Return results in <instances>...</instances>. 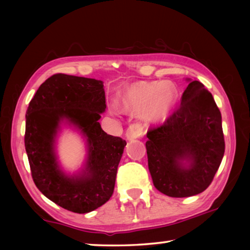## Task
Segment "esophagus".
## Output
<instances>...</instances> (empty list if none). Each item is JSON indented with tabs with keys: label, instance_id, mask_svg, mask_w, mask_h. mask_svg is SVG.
<instances>
[{
	"label": "esophagus",
	"instance_id": "obj_1",
	"mask_svg": "<svg viewBox=\"0 0 250 250\" xmlns=\"http://www.w3.org/2000/svg\"><path fill=\"white\" fill-rule=\"evenodd\" d=\"M143 133V128L141 125L139 124H133L129 125V128L125 131V138L126 140H133V139H137L141 137Z\"/></svg>",
	"mask_w": 250,
	"mask_h": 250
}]
</instances>
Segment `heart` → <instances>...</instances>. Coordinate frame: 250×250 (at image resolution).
Segmentation results:
<instances>
[{
    "instance_id": "1",
    "label": "heart",
    "mask_w": 250,
    "mask_h": 250,
    "mask_svg": "<svg viewBox=\"0 0 250 250\" xmlns=\"http://www.w3.org/2000/svg\"><path fill=\"white\" fill-rule=\"evenodd\" d=\"M177 90L171 83H142L133 86L121 97L122 105L129 111L141 112L146 120L155 121L171 111L176 104ZM111 111L117 112L112 104Z\"/></svg>"
}]
</instances>
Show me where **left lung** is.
<instances>
[{
    "label": "left lung",
    "mask_w": 250,
    "mask_h": 250,
    "mask_svg": "<svg viewBox=\"0 0 250 250\" xmlns=\"http://www.w3.org/2000/svg\"><path fill=\"white\" fill-rule=\"evenodd\" d=\"M188 82L179 109L146 133L152 181L158 191L171 197L205 191L225 152L222 115L213 96L202 83Z\"/></svg>",
    "instance_id": "8db88e82"
}]
</instances>
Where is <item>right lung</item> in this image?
<instances>
[{"label": "right lung", "instance_id": "1", "mask_svg": "<svg viewBox=\"0 0 250 250\" xmlns=\"http://www.w3.org/2000/svg\"><path fill=\"white\" fill-rule=\"evenodd\" d=\"M105 111L101 80L56 74L41 84L26 111L25 149L37 188L62 208L78 214L95 210L111 197L125 140L107 134L99 119ZM62 124L85 138L87 158L76 175L59 166L56 141Z\"/></svg>", "mask_w": 250, "mask_h": 250}]
</instances>
